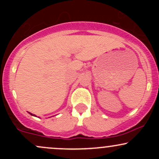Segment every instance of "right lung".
<instances>
[{"instance_id": "1", "label": "right lung", "mask_w": 159, "mask_h": 159, "mask_svg": "<svg viewBox=\"0 0 159 159\" xmlns=\"http://www.w3.org/2000/svg\"><path fill=\"white\" fill-rule=\"evenodd\" d=\"M29 114H30V115H32V116H35V115H34V114H31V113H30V112H29Z\"/></svg>"}]
</instances>
